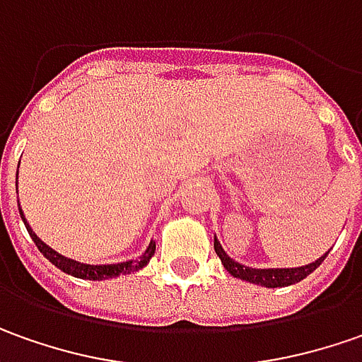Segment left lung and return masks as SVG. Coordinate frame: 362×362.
Masks as SVG:
<instances>
[{"instance_id":"8db88e82","label":"left lung","mask_w":362,"mask_h":362,"mask_svg":"<svg viewBox=\"0 0 362 362\" xmlns=\"http://www.w3.org/2000/svg\"><path fill=\"white\" fill-rule=\"evenodd\" d=\"M214 250L220 256L224 268L230 272L234 279H240V281L252 282V284H260V286H267V288H279V286H291L294 282H300L306 279L310 272H315L322 260L327 258L329 252H325L322 256H318L315 262L305 264V267H294V268H252L246 267L243 262H236L234 258L226 255V250L222 248V244L218 243V238L214 236Z\"/></svg>"}]
</instances>
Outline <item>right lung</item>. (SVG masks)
Here are the masks:
<instances>
[{"mask_svg":"<svg viewBox=\"0 0 362 362\" xmlns=\"http://www.w3.org/2000/svg\"><path fill=\"white\" fill-rule=\"evenodd\" d=\"M16 186H18V182H16ZM19 216L23 220V224H25V228L30 232V236H32V240L35 243V246L40 248V252H42L54 267L59 268L62 272H66L69 276H76V279H83V281H107V279H116L119 274L138 272V270H142V268L150 262V258L156 252V243L150 240L148 248H146L142 252V256H138V258H132V260H126V262H116V264H86V262H80V260H74V258L59 255V252L54 250L49 244H45L44 240L33 232V228L30 226V222L25 218V214H23V210H21V206H19Z\"/></svg>","mask_w":362,"mask_h":362,"instance_id":"add662e5","label":"right lung"}]
</instances>
